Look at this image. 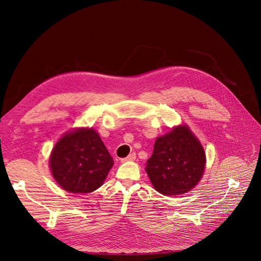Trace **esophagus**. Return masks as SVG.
Returning a JSON list of instances; mask_svg holds the SVG:
<instances>
[{
    "label": "esophagus",
    "instance_id": "esophagus-1",
    "mask_svg": "<svg viewBox=\"0 0 261 261\" xmlns=\"http://www.w3.org/2000/svg\"><path fill=\"white\" fill-rule=\"evenodd\" d=\"M136 158H137L136 152H131L128 157L122 158V159H121V162H125V161H133V160H136Z\"/></svg>",
    "mask_w": 261,
    "mask_h": 261
}]
</instances>
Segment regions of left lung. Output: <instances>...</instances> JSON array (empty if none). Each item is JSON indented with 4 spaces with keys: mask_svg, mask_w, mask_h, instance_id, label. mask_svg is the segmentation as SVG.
<instances>
[{
    "mask_svg": "<svg viewBox=\"0 0 261 261\" xmlns=\"http://www.w3.org/2000/svg\"><path fill=\"white\" fill-rule=\"evenodd\" d=\"M205 153L186 125L174 128L156 140L146 172L162 195L176 196L194 188L203 175Z\"/></svg>",
    "mask_w": 261,
    "mask_h": 261,
    "instance_id": "1",
    "label": "left lung"
}]
</instances>
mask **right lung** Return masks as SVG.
Instances as JSON below:
<instances>
[{"label": "right lung", "instance_id": "add662e5", "mask_svg": "<svg viewBox=\"0 0 261 261\" xmlns=\"http://www.w3.org/2000/svg\"><path fill=\"white\" fill-rule=\"evenodd\" d=\"M113 165L109 150L92 128L65 134L56 144L50 156L56 181L74 194H88L99 188Z\"/></svg>", "mask_w": 261, "mask_h": 261}]
</instances>
